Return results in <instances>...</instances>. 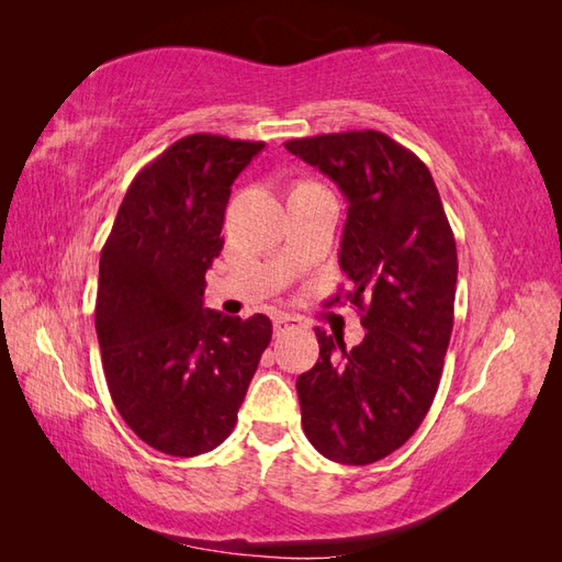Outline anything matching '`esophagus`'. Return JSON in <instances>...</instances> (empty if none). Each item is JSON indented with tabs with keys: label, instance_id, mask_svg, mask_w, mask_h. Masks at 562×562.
<instances>
[{
	"label": "esophagus",
	"instance_id": "obj_1",
	"mask_svg": "<svg viewBox=\"0 0 562 562\" xmlns=\"http://www.w3.org/2000/svg\"><path fill=\"white\" fill-rule=\"evenodd\" d=\"M304 321L300 316H290V314H278L272 316V328H274V336H282V333H288L290 328H302Z\"/></svg>",
	"mask_w": 562,
	"mask_h": 562
}]
</instances>
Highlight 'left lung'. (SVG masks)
I'll list each match as a JSON object with an SVG mask.
<instances>
[{
    "instance_id": "obj_1",
    "label": "left lung",
    "mask_w": 562,
    "mask_h": 562,
    "mask_svg": "<svg viewBox=\"0 0 562 562\" xmlns=\"http://www.w3.org/2000/svg\"><path fill=\"white\" fill-rule=\"evenodd\" d=\"M348 200L340 268L364 340L316 328L318 362L296 379L306 439L326 459L364 465L403 447L435 401L453 328L457 241L427 166L376 130L284 142ZM336 335V333H333Z\"/></svg>"
}]
</instances>
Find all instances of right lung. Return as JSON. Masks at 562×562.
<instances>
[{"instance_id": "right-lung-1", "label": "right lung", "mask_w": 562, "mask_h": 562, "mask_svg": "<svg viewBox=\"0 0 562 562\" xmlns=\"http://www.w3.org/2000/svg\"><path fill=\"white\" fill-rule=\"evenodd\" d=\"M262 142L188 135L130 183L99 266L97 336L117 413L149 447L198 457L232 435L268 316L202 308L232 186Z\"/></svg>"}]
</instances>
